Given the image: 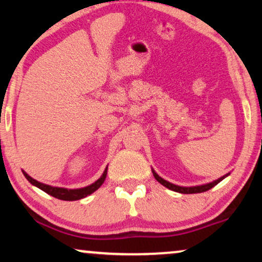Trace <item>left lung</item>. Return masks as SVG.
I'll use <instances>...</instances> for the list:
<instances>
[{
	"instance_id": "8db88e82",
	"label": "left lung",
	"mask_w": 262,
	"mask_h": 262,
	"mask_svg": "<svg viewBox=\"0 0 262 262\" xmlns=\"http://www.w3.org/2000/svg\"><path fill=\"white\" fill-rule=\"evenodd\" d=\"M154 173V177L156 178V180L158 181V183H161L163 186H165L167 188H169L171 191H175V192H179V193H201V192H205L208 190H210L211 187H214L215 185L219 184L223 179H225L227 177V175H225V177L217 179V180L213 181V183H209V184H205V185H200V186H192V187H185V186H179V185H174L169 183V181L164 180V179H162L160 175H158L156 171L154 170L152 171Z\"/></svg>"
}]
</instances>
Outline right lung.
Instances as JSON below:
<instances>
[{
  "mask_svg": "<svg viewBox=\"0 0 262 262\" xmlns=\"http://www.w3.org/2000/svg\"><path fill=\"white\" fill-rule=\"evenodd\" d=\"M25 175V178L35 186H37L38 188H41L42 191H45L46 193L51 194V196L58 198V200L61 201H77L81 200V198L87 197L88 194H92L93 192L97 191L99 187L101 186L102 183L105 181V178H106L107 174V168L105 169L104 173L100 178L98 179L95 183H93L91 185L85 187H79V188H66V187H60V186H53V185H48V184H43L39 183V181L35 180L34 178H31L30 175H28L25 171H23Z\"/></svg>",
  "mask_w": 262,
  "mask_h": 262,
  "instance_id": "add662e5",
  "label": "right lung"
}]
</instances>
